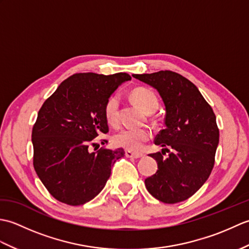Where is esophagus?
Listing matches in <instances>:
<instances>
[{"label": "esophagus", "mask_w": 249, "mask_h": 249, "mask_svg": "<svg viewBox=\"0 0 249 249\" xmlns=\"http://www.w3.org/2000/svg\"><path fill=\"white\" fill-rule=\"evenodd\" d=\"M125 156L128 157V158H134V160H138V158H141L143 155L140 154V153H134L131 151H126Z\"/></svg>", "instance_id": "esophagus-1"}]
</instances>
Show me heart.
<instances>
[{
	"mask_svg": "<svg viewBox=\"0 0 249 249\" xmlns=\"http://www.w3.org/2000/svg\"><path fill=\"white\" fill-rule=\"evenodd\" d=\"M133 102L145 113H153L158 108L156 94L145 88H137L130 94ZM105 116L109 124L115 125L119 122V96L113 95L105 105ZM152 136L147 127H127L116 131L113 143L128 151L138 152L143 147Z\"/></svg>",
	"mask_w": 249,
	"mask_h": 249,
	"instance_id": "heart-1",
	"label": "heart"
}]
</instances>
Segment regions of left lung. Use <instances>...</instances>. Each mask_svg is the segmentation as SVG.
Returning a JSON list of instances; mask_svg holds the SVG:
<instances>
[{
	"label": "left lung",
	"instance_id": "1",
	"mask_svg": "<svg viewBox=\"0 0 249 249\" xmlns=\"http://www.w3.org/2000/svg\"><path fill=\"white\" fill-rule=\"evenodd\" d=\"M133 77L154 88L166 108V127L155 138V144L163 149L150 155L158 170L145 178V187L163 203L181 202L199 190L212 172L219 142L216 116L198 88L177 72ZM165 150L169 152L167 159L163 158Z\"/></svg>",
	"mask_w": 249,
	"mask_h": 249
}]
</instances>
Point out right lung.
Wrapping results in <instances>:
<instances>
[{"instance_id": "obj_1", "label": "right lung", "mask_w": 249, "mask_h": 249, "mask_svg": "<svg viewBox=\"0 0 249 249\" xmlns=\"http://www.w3.org/2000/svg\"><path fill=\"white\" fill-rule=\"evenodd\" d=\"M130 79L125 72L76 73L41 106L32 130L33 163L39 179L56 200L70 205L91 201L105 187L113 163L125 155L123 149L91 152L89 144L109 131L105 105Z\"/></svg>"}]
</instances>
